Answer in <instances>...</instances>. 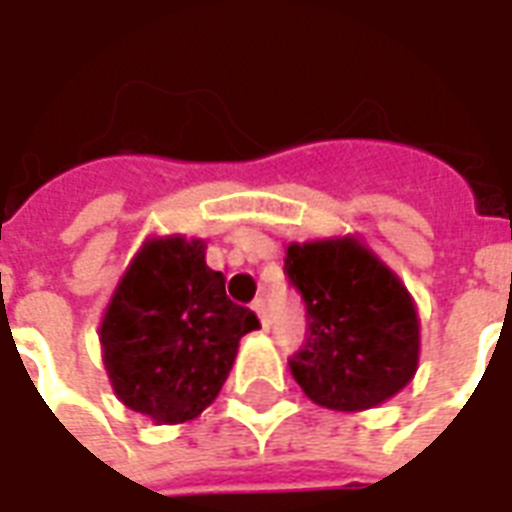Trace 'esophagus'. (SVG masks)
Instances as JSON below:
<instances>
[{"label": "esophagus", "mask_w": 512, "mask_h": 512, "mask_svg": "<svg viewBox=\"0 0 512 512\" xmlns=\"http://www.w3.org/2000/svg\"><path fill=\"white\" fill-rule=\"evenodd\" d=\"M252 310H255V315H257V318H260V326H263V329H268L266 301H263V299H255V301H252Z\"/></svg>", "instance_id": "esophagus-1"}]
</instances>
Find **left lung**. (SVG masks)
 Returning <instances> with one entry per match:
<instances>
[{"label":"left lung","mask_w":512,"mask_h":512,"mask_svg":"<svg viewBox=\"0 0 512 512\" xmlns=\"http://www.w3.org/2000/svg\"><path fill=\"white\" fill-rule=\"evenodd\" d=\"M285 274L307 307V340L290 356V373L312 403L365 411L414 378L417 304L359 238L288 244Z\"/></svg>","instance_id":"obj_1"}]
</instances>
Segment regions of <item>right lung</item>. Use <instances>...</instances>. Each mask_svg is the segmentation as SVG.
<instances>
[{
  "label": "right lung",
  "instance_id": "right-lung-1",
  "mask_svg": "<svg viewBox=\"0 0 512 512\" xmlns=\"http://www.w3.org/2000/svg\"><path fill=\"white\" fill-rule=\"evenodd\" d=\"M257 315L224 293L205 241L147 238L101 321V354L117 400L156 425L200 417L224 386Z\"/></svg>",
  "mask_w": 512,
  "mask_h": 512
}]
</instances>
